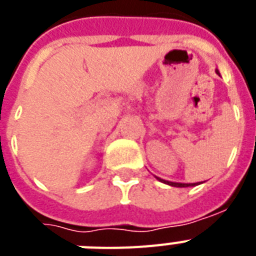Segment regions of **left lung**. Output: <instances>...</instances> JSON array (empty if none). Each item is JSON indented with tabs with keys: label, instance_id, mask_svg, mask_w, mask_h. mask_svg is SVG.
<instances>
[{
	"label": "left lung",
	"instance_id": "8db88e82",
	"mask_svg": "<svg viewBox=\"0 0 256 256\" xmlns=\"http://www.w3.org/2000/svg\"><path fill=\"white\" fill-rule=\"evenodd\" d=\"M216 74H219V72L216 70ZM156 179L158 180H160V182L166 183V184H168V186H174V187H188V186H196V184H199V183H178V182H170V180H164V179H160L156 176Z\"/></svg>",
	"mask_w": 256,
	"mask_h": 256
}]
</instances>
